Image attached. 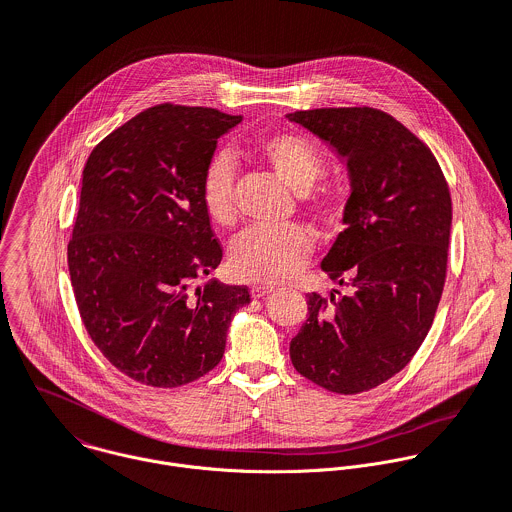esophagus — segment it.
I'll list each match as a JSON object with an SVG mask.
<instances>
[{"label":"esophagus","instance_id":"esophagus-1","mask_svg":"<svg viewBox=\"0 0 512 512\" xmlns=\"http://www.w3.org/2000/svg\"><path fill=\"white\" fill-rule=\"evenodd\" d=\"M272 292H274L272 286H252V288H250V294H252L254 300H256V298H264V296H268V294H272Z\"/></svg>","mask_w":512,"mask_h":512}]
</instances>
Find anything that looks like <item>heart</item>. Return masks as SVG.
<instances>
[{
    "label": "heart",
    "instance_id": "b5f03b06",
    "mask_svg": "<svg viewBox=\"0 0 512 512\" xmlns=\"http://www.w3.org/2000/svg\"><path fill=\"white\" fill-rule=\"evenodd\" d=\"M260 161L282 182L300 192L302 206L320 222L340 216L341 194L330 184H318L326 172L322 151L300 133H272L256 145ZM202 204L212 222L232 226L236 220L234 171L226 159H216L202 180ZM312 234L300 224L254 228L242 234L230 254L234 276L248 284L276 286L292 280L312 252Z\"/></svg>",
    "mask_w": 512,
    "mask_h": 512
}]
</instances>
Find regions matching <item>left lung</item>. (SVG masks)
Returning <instances> with one entry per match:
<instances>
[{"label":"left lung","instance_id":"8db88e82","mask_svg":"<svg viewBox=\"0 0 512 512\" xmlns=\"http://www.w3.org/2000/svg\"><path fill=\"white\" fill-rule=\"evenodd\" d=\"M347 161L343 232L322 270L347 294H308V320L290 343L298 373L355 395L399 373L431 330L445 278L451 192L431 149L373 107L288 115Z\"/></svg>","mask_w":512,"mask_h":512}]
</instances>
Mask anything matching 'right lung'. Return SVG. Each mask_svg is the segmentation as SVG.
Masks as SVG:
<instances>
[{
    "label": "right lung",
    "mask_w": 512,
    "mask_h": 512,
    "mask_svg": "<svg viewBox=\"0 0 512 512\" xmlns=\"http://www.w3.org/2000/svg\"><path fill=\"white\" fill-rule=\"evenodd\" d=\"M242 115L163 103L107 135L83 169L67 244L87 334L127 377L180 387L214 369L246 286L198 282L222 246L202 204L218 139Z\"/></svg>",
    "instance_id": "right-lung-1"
}]
</instances>
